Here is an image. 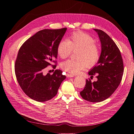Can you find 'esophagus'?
<instances>
[{
	"label": "esophagus",
	"instance_id": "1",
	"mask_svg": "<svg viewBox=\"0 0 134 134\" xmlns=\"http://www.w3.org/2000/svg\"><path fill=\"white\" fill-rule=\"evenodd\" d=\"M66 76L68 77V78H72V77L74 76V75L72 74H67Z\"/></svg>",
	"mask_w": 134,
	"mask_h": 134
}]
</instances>
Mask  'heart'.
Instances as JSON below:
<instances>
[{"mask_svg":"<svg viewBox=\"0 0 134 134\" xmlns=\"http://www.w3.org/2000/svg\"><path fill=\"white\" fill-rule=\"evenodd\" d=\"M94 38L83 32L71 34L68 41L62 40L59 42L57 51L61 58L69 56L72 50H78L76 54L78 60H67L61 64L65 71L75 74L88 66H92L98 62L100 58V51L94 43Z\"/></svg>","mask_w":134,"mask_h":134,"instance_id":"obj_1","label":"heart"}]
</instances>
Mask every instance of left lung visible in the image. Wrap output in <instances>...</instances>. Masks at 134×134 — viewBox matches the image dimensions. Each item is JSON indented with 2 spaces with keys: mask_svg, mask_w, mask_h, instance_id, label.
Segmentation results:
<instances>
[{
  "mask_svg": "<svg viewBox=\"0 0 134 134\" xmlns=\"http://www.w3.org/2000/svg\"><path fill=\"white\" fill-rule=\"evenodd\" d=\"M101 44L100 58L88 74L97 75V80H86V84L80 94L91 102H99L107 99L120 85L124 73V64L120 50L115 42L104 32L94 29Z\"/></svg>",
  "mask_w": 134,
  "mask_h": 134,
  "instance_id": "8db88e82",
  "label": "left lung"
}]
</instances>
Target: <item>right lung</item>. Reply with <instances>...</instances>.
I'll return each mask as SVG.
<instances>
[{
    "mask_svg": "<svg viewBox=\"0 0 134 134\" xmlns=\"http://www.w3.org/2000/svg\"><path fill=\"white\" fill-rule=\"evenodd\" d=\"M66 30L63 28L41 30L28 38L19 48L15 63L16 78L26 94L37 102H45L54 97L66 78L60 70L46 75L43 71L57 59L58 44Z\"/></svg>",
    "mask_w": 134,
    "mask_h": 134,
    "instance_id": "1",
    "label": "right lung"
}]
</instances>
